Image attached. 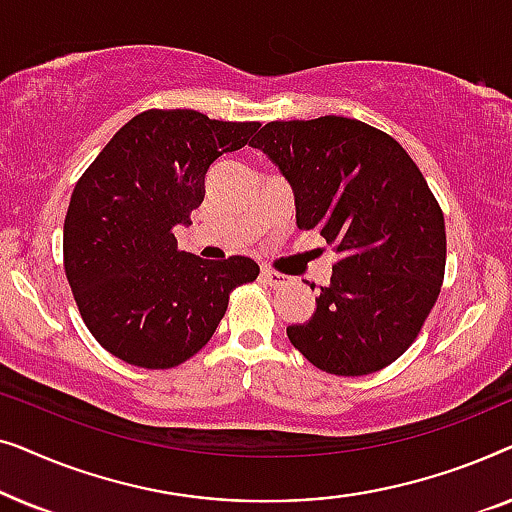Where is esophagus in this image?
I'll return each mask as SVG.
<instances>
[{
    "label": "esophagus",
    "instance_id": "1",
    "mask_svg": "<svg viewBox=\"0 0 512 512\" xmlns=\"http://www.w3.org/2000/svg\"><path fill=\"white\" fill-rule=\"evenodd\" d=\"M261 279H263L265 284H270V286H282L289 277L282 275V272L272 270V268H263V270H261Z\"/></svg>",
    "mask_w": 512,
    "mask_h": 512
}]
</instances>
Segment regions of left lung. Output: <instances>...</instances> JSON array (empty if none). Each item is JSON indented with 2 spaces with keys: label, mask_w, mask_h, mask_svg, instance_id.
I'll list each match as a JSON object with an SVG mask.
<instances>
[{
  "label": "left lung",
  "mask_w": 512,
  "mask_h": 512,
  "mask_svg": "<svg viewBox=\"0 0 512 512\" xmlns=\"http://www.w3.org/2000/svg\"><path fill=\"white\" fill-rule=\"evenodd\" d=\"M251 146L291 184L298 228L340 254L312 317L286 328L291 345L331 375L387 368L415 342L445 277L443 209L424 174L394 137L345 116L272 121Z\"/></svg>",
  "instance_id": "1"
}]
</instances>
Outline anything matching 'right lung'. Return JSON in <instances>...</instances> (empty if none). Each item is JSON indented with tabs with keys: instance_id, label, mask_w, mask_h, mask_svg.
Listing matches in <instances>:
<instances>
[{
	"instance_id": "right-lung-1",
	"label": "right lung",
	"mask_w": 512,
	"mask_h": 512,
	"mask_svg": "<svg viewBox=\"0 0 512 512\" xmlns=\"http://www.w3.org/2000/svg\"><path fill=\"white\" fill-rule=\"evenodd\" d=\"M256 121L230 123L193 109H149L111 137L76 181L65 216L67 282L93 338L130 366L165 370L212 338L235 286L254 282L247 256L223 261L179 251L205 200V174L242 149Z\"/></svg>"
}]
</instances>
